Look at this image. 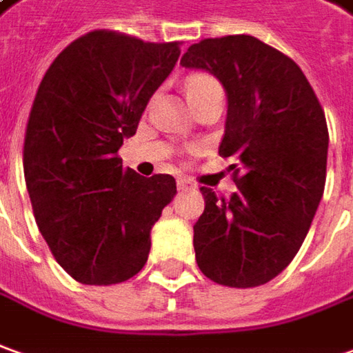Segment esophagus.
<instances>
[{"label": "esophagus", "mask_w": 353, "mask_h": 353, "mask_svg": "<svg viewBox=\"0 0 353 353\" xmlns=\"http://www.w3.org/2000/svg\"><path fill=\"white\" fill-rule=\"evenodd\" d=\"M195 181L193 179H189V177H177V189L179 191H191V189H195Z\"/></svg>", "instance_id": "esophagus-1"}]
</instances>
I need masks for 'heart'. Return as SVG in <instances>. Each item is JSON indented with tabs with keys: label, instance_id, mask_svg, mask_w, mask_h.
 Segmentation results:
<instances>
[{
	"label": "heart",
	"instance_id": "1",
	"mask_svg": "<svg viewBox=\"0 0 353 353\" xmlns=\"http://www.w3.org/2000/svg\"><path fill=\"white\" fill-rule=\"evenodd\" d=\"M212 88H220V86L212 77L205 75V73H195V75L189 77L185 83L187 96L201 94V92H207V90H212Z\"/></svg>",
	"mask_w": 353,
	"mask_h": 353
}]
</instances>
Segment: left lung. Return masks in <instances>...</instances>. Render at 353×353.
<instances>
[{"instance_id":"8db88e82","label":"left lung","mask_w":353,"mask_h":353,"mask_svg":"<svg viewBox=\"0 0 353 353\" xmlns=\"http://www.w3.org/2000/svg\"><path fill=\"white\" fill-rule=\"evenodd\" d=\"M181 67L222 83L228 116L218 152L241 166L232 164L239 177L230 199L201 189L196 265L222 286L267 284L296 257L325 191V112L296 61L255 36L201 40Z\"/></svg>"}]
</instances>
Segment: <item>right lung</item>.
<instances>
[{
	"mask_svg": "<svg viewBox=\"0 0 353 353\" xmlns=\"http://www.w3.org/2000/svg\"><path fill=\"white\" fill-rule=\"evenodd\" d=\"M179 54L177 42L94 30L67 46L38 86L25 137L26 189L46 243L81 284L135 276L150 230L176 196L174 177L123 170L117 150Z\"/></svg>",
	"mask_w": 353,
	"mask_h": 353,
	"instance_id": "1",
	"label": "right lung"
}]
</instances>
